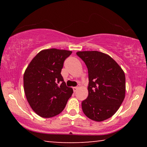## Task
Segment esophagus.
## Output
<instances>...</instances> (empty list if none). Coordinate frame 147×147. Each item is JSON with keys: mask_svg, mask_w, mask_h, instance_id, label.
<instances>
[{"mask_svg": "<svg viewBox=\"0 0 147 147\" xmlns=\"http://www.w3.org/2000/svg\"><path fill=\"white\" fill-rule=\"evenodd\" d=\"M73 91H74V92H76L77 90H78V87H74V88H73Z\"/></svg>", "mask_w": 147, "mask_h": 147, "instance_id": "34e87169", "label": "esophagus"}]
</instances>
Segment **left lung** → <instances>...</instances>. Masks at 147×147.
Masks as SVG:
<instances>
[{
  "instance_id": "8db88e82",
  "label": "left lung",
  "mask_w": 147,
  "mask_h": 147,
  "mask_svg": "<svg viewBox=\"0 0 147 147\" xmlns=\"http://www.w3.org/2000/svg\"><path fill=\"white\" fill-rule=\"evenodd\" d=\"M76 54L88 69V96L82 102L83 112L93 121H105L117 112L125 97V74L108 54L96 51Z\"/></svg>"
}]
</instances>
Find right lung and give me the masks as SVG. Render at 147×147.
<instances>
[{
	"mask_svg": "<svg viewBox=\"0 0 147 147\" xmlns=\"http://www.w3.org/2000/svg\"><path fill=\"white\" fill-rule=\"evenodd\" d=\"M72 51L42 50L32 59L23 76L27 101L39 116L51 118L60 113L73 93L61 74L63 62Z\"/></svg>",
	"mask_w": 147,
	"mask_h": 147,
	"instance_id": "1",
	"label": "right lung"
}]
</instances>
